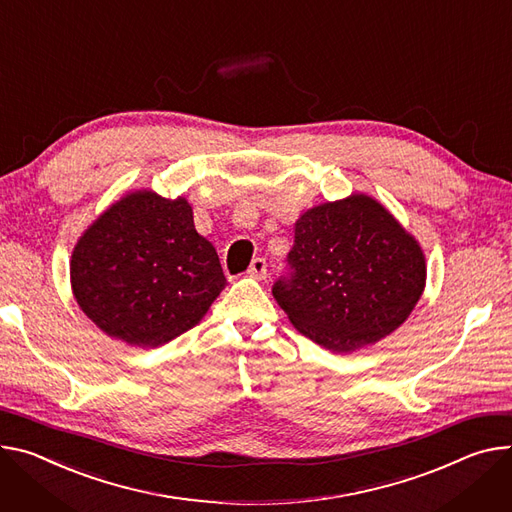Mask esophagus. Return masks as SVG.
Masks as SVG:
<instances>
[{"instance_id":"1","label":"esophagus","mask_w":512,"mask_h":512,"mask_svg":"<svg viewBox=\"0 0 512 512\" xmlns=\"http://www.w3.org/2000/svg\"><path fill=\"white\" fill-rule=\"evenodd\" d=\"M247 275L253 277V280H263V277L267 275V263H265V259H255V261L251 263V267L247 269Z\"/></svg>"}]
</instances>
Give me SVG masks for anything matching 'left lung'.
I'll use <instances>...</instances> for the list:
<instances>
[{"instance_id": "obj_1", "label": "left lung", "mask_w": 512, "mask_h": 512, "mask_svg": "<svg viewBox=\"0 0 512 512\" xmlns=\"http://www.w3.org/2000/svg\"><path fill=\"white\" fill-rule=\"evenodd\" d=\"M290 280L273 298L298 333L333 353L392 335L427 284L423 247L367 194L308 208L294 224Z\"/></svg>"}]
</instances>
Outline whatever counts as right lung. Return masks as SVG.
<instances>
[{"label": "right lung", "instance_id": "add662e5", "mask_svg": "<svg viewBox=\"0 0 512 512\" xmlns=\"http://www.w3.org/2000/svg\"><path fill=\"white\" fill-rule=\"evenodd\" d=\"M71 290L83 314L130 347H159L194 329L226 286L192 204L126 192L77 239Z\"/></svg>", "mask_w": 512, "mask_h": 512}]
</instances>
